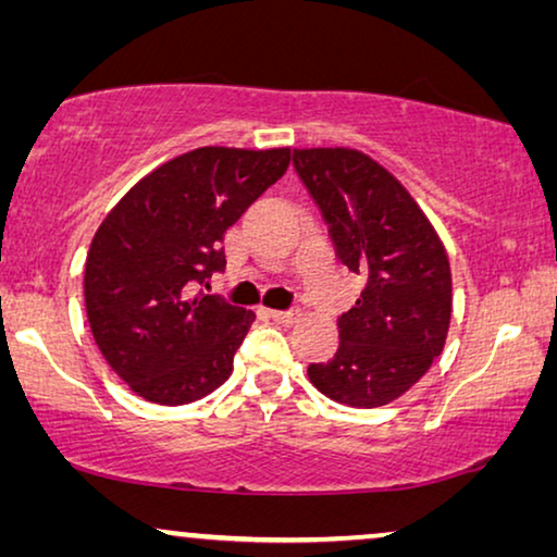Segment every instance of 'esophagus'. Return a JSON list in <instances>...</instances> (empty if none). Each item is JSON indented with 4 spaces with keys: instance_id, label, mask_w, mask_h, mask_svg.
I'll return each mask as SVG.
<instances>
[{
    "instance_id": "esophagus-1",
    "label": "esophagus",
    "mask_w": 557,
    "mask_h": 557,
    "mask_svg": "<svg viewBox=\"0 0 557 557\" xmlns=\"http://www.w3.org/2000/svg\"><path fill=\"white\" fill-rule=\"evenodd\" d=\"M269 317L273 319V322H278V324H294V322H299V311H278V309H273V311H269Z\"/></svg>"
}]
</instances>
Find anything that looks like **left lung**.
Wrapping results in <instances>:
<instances>
[{"label":"left lung","instance_id":"1","mask_svg":"<svg viewBox=\"0 0 557 557\" xmlns=\"http://www.w3.org/2000/svg\"><path fill=\"white\" fill-rule=\"evenodd\" d=\"M294 170L330 227L334 253L364 276L360 299L337 319V352L309 364V380L345 406H387L444 352L446 248L408 189L362 151L294 149Z\"/></svg>","mask_w":557,"mask_h":557}]
</instances>
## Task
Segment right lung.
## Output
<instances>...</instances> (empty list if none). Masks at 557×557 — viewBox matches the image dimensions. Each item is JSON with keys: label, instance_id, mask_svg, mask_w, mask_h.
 <instances>
[{"label": "right lung", "instance_id": "1", "mask_svg": "<svg viewBox=\"0 0 557 557\" xmlns=\"http://www.w3.org/2000/svg\"><path fill=\"white\" fill-rule=\"evenodd\" d=\"M292 149L202 147L121 197L86 258L90 332L144 400L185 406L231 377L253 311L197 290L225 271L231 225L284 177Z\"/></svg>", "mask_w": 557, "mask_h": 557}]
</instances>
